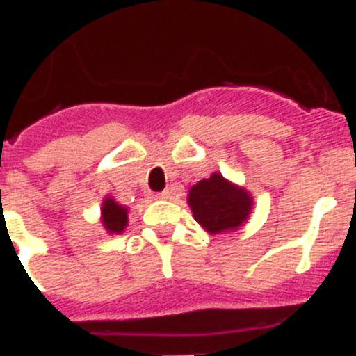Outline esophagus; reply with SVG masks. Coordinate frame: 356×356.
<instances>
[{
    "label": "esophagus",
    "instance_id": "1",
    "mask_svg": "<svg viewBox=\"0 0 356 356\" xmlns=\"http://www.w3.org/2000/svg\"><path fill=\"white\" fill-rule=\"evenodd\" d=\"M171 195H172L171 191L167 189V191H163V193H160V195H158V198H160V200H167V198H171Z\"/></svg>",
    "mask_w": 356,
    "mask_h": 356
}]
</instances>
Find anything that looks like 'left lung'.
<instances>
[{"mask_svg": "<svg viewBox=\"0 0 356 356\" xmlns=\"http://www.w3.org/2000/svg\"><path fill=\"white\" fill-rule=\"evenodd\" d=\"M187 204L193 218L211 234L233 233L249 220L252 211V195L245 187L229 181L213 172L189 189Z\"/></svg>", "mask_w": 356, "mask_h": 356, "instance_id": "1", "label": "left lung"}]
</instances>
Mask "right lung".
<instances>
[{"instance_id": "add662e5", "label": "right lung", "mask_w": 356, "mask_h": 356, "mask_svg": "<svg viewBox=\"0 0 356 356\" xmlns=\"http://www.w3.org/2000/svg\"><path fill=\"white\" fill-rule=\"evenodd\" d=\"M99 222L108 234H120L129 224V207L118 204L113 196H105L102 202V216Z\"/></svg>"}]
</instances>
